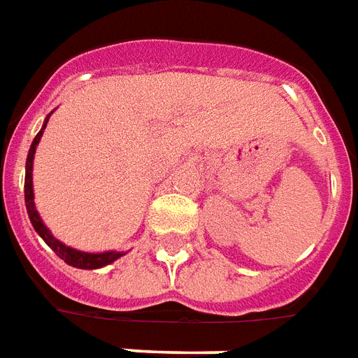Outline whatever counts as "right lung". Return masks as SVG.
<instances>
[{
  "mask_svg": "<svg viewBox=\"0 0 358 358\" xmlns=\"http://www.w3.org/2000/svg\"><path fill=\"white\" fill-rule=\"evenodd\" d=\"M50 120V118H48ZM48 120L40 132L36 134L34 141L30 145V151H28V159H27V176H24V203H27V210L28 217H30V222L34 226V230L43 238V241L50 245L55 255L61 257L66 264L71 266H76V268H101L105 264H110L113 261H117L118 257L122 253H117V251H107V253H82V251H76L73 248H66L65 243H61L59 240L53 238V234L45 228V224L42 222V218L38 215V210L34 207V192H32V161H34V153H36V145L38 141L42 138L43 130L48 126Z\"/></svg>",
  "mask_w": 358,
  "mask_h": 358,
  "instance_id": "obj_1",
  "label": "right lung"
}]
</instances>
